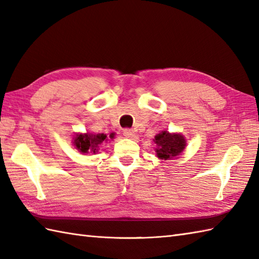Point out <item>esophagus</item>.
Returning a JSON list of instances; mask_svg holds the SVG:
<instances>
[{"label":"esophagus","mask_w":259,"mask_h":259,"mask_svg":"<svg viewBox=\"0 0 259 259\" xmlns=\"http://www.w3.org/2000/svg\"><path fill=\"white\" fill-rule=\"evenodd\" d=\"M123 136L125 137V138H133V137L135 136V131L133 129H123Z\"/></svg>","instance_id":"34e87169"}]
</instances>
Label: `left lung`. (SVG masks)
<instances>
[{
    "label": "left lung",
    "instance_id": "obj_1",
    "mask_svg": "<svg viewBox=\"0 0 259 259\" xmlns=\"http://www.w3.org/2000/svg\"><path fill=\"white\" fill-rule=\"evenodd\" d=\"M153 141L157 145V157L162 160H169V159L178 157L183 153L186 147V140L183 135L169 134L167 130L158 134Z\"/></svg>",
    "mask_w": 259,
    "mask_h": 259
}]
</instances>
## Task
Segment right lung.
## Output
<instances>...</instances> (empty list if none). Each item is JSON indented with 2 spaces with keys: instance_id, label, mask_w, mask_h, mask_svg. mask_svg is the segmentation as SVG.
<instances>
[{
  "instance_id": "obj_1",
  "label": "right lung",
  "mask_w": 259,
  "mask_h": 259,
  "mask_svg": "<svg viewBox=\"0 0 259 259\" xmlns=\"http://www.w3.org/2000/svg\"><path fill=\"white\" fill-rule=\"evenodd\" d=\"M109 138L113 139L114 133L110 134L109 137L104 134H78L73 138V146L81 153H97L99 146L103 142H107Z\"/></svg>"
}]
</instances>
